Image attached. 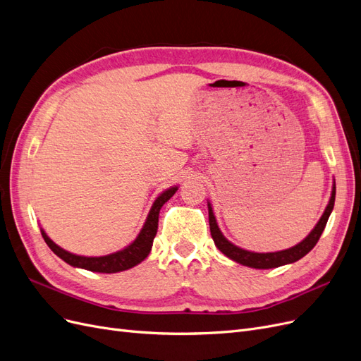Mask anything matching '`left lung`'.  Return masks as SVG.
<instances>
[{"label":"left lung","mask_w":361,"mask_h":361,"mask_svg":"<svg viewBox=\"0 0 361 361\" xmlns=\"http://www.w3.org/2000/svg\"><path fill=\"white\" fill-rule=\"evenodd\" d=\"M334 197H336V184H333L331 197H330V202H329L327 208H325L322 217L319 219V222L317 224L315 228H313L310 234L303 241L298 243L297 246L286 249V250H281V252H273V253H255V252L240 249L235 246V244L229 243L224 237L222 232H220L217 222H216V217L213 214V208L210 204H208V222H210V231H212L213 241L217 246V249L224 255H226L229 259L235 261L238 264H243V265L252 267V269L267 270V269H276V267H281L285 264L295 262V261L303 258L305 255H307L313 247L317 246V243L322 234L325 225H327V220H329L333 207H334Z\"/></svg>","instance_id":"left-lung-1"}]
</instances>
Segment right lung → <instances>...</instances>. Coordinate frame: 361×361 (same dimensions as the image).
<instances>
[{
	"label": "right lung",
	"mask_w": 361,
	"mask_h": 361,
	"mask_svg": "<svg viewBox=\"0 0 361 361\" xmlns=\"http://www.w3.org/2000/svg\"><path fill=\"white\" fill-rule=\"evenodd\" d=\"M176 192H177V188H171L161 193L154 201L153 207H151L145 224L141 232H139V235L136 237V240L132 244H129L126 249L106 255V257H94V258L79 257V255H73L61 247H58L56 244L44 234L43 229H42V235L46 244H48L56 257H60L67 264L78 267V269H84V270L96 271V273H118V271L129 270L132 267L137 265L139 262H142L148 257L151 246H153V240L157 234L160 208L168 200H171V196Z\"/></svg>",
	"instance_id": "right-lung-1"
}]
</instances>
